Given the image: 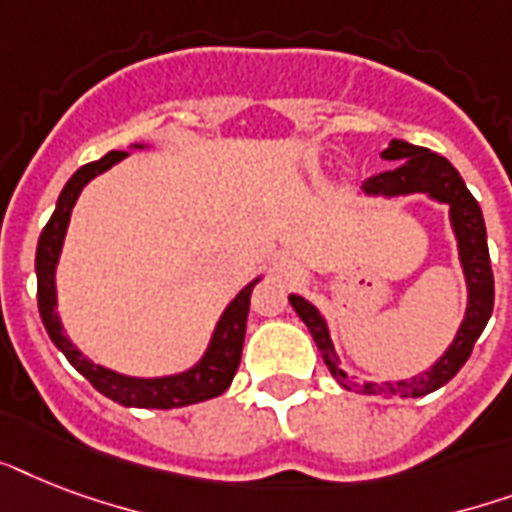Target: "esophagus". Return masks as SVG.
<instances>
[{
  "instance_id": "34e87169",
  "label": "esophagus",
  "mask_w": 512,
  "mask_h": 512,
  "mask_svg": "<svg viewBox=\"0 0 512 512\" xmlns=\"http://www.w3.org/2000/svg\"><path fill=\"white\" fill-rule=\"evenodd\" d=\"M276 271H279L284 279H297V276H300L297 265L292 263L289 257H279V260H276Z\"/></svg>"
}]
</instances>
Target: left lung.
<instances>
[{
	"instance_id": "8db88e82",
	"label": "left lung",
	"mask_w": 512,
	"mask_h": 512,
	"mask_svg": "<svg viewBox=\"0 0 512 512\" xmlns=\"http://www.w3.org/2000/svg\"><path fill=\"white\" fill-rule=\"evenodd\" d=\"M380 156L385 162L396 164L390 170L380 172V175L369 177L358 191L361 196H369V199H374V196L401 199V196H412V193H425L428 199L449 207V225H452L454 239H457V257H460L462 276H465V287H468V305H465V316H462V324L454 340L436 358V364L425 369V372L406 377V380L382 382V385L380 382L356 385L340 366V356H337L335 342L329 335V324L324 319V313L311 300H305L300 295H289V303H292L295 313L303 319V324L313 335L324 364H327V369L342 388L366 393V396L420 398L446 385L454 374L460 372L462 364L470 358V350L484 332L486 321H489L494 308L492 260H489V244H486V225L481 207H478V201L473 199V193L468 191V185L460 177V172L454 170L449 159L433 154L428 148L412 146L406 140H390L388 148Z\"/></svg>"
}]
</instances>
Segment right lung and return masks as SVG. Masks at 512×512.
Here are the masks:
<instances>
[{
    "label": "right lung",
    "mask_w": 512,
    "mask_h": 512,
    "mask_svg": "<svg viewBox=\"0 0 512 512\" xmlns=\"http://www.w3.org/2000/svg\"><path fill=\"white\" fill-rule=\"evenodd\" d=\"M130 148H148L146 143H132ZM127 151H111L98 162H90L79 167L71 175L63 191L58 196L55 212H52L50 223L44 225L39 244H36V300H39V316L47 329L50 340L55 348L71 361L76 372L84 374L92 382V388L116 404L135 406V409H177V406L199 404L207 398H217L220 393L228 390L233 374L239 369L241 348H244V335H247V316H249V297L252 289L263 276H257L241 289L239 295L233 297L231 303L225 305L220 313L212 337L207 342V350L193 366L183 372L164 374V377H132L108 369L103 364H95L90 356H84L82 350L76 348L71 337L63 329V321L58 316V287H55V271H58L60 252H63V241H66L68 223H71V212L79 199V193L92 177L103 175L111 170L114 164L127 159Z\"/></svg>",
    "instance_id": "1"
}]
</instances>
